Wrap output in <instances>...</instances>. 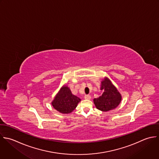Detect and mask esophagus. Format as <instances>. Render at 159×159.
I'll use <instances>...</instances> for the list:
<instances>
[{
  "label": "esophagus",
  "instance_id": "esophagus-1",
  "mask_svg": "<svg viewBox=\"0 0 159 159\" xmlns=\"http://www.w3.org/2000/svg\"><path fill=\"white\" fill-rule=\"evenodd\" d=\"M84 98L86 100H90L91 99V96L90 95H85Z\"/></svg>",
  "mask_w": 159,
  "mask_h": 159
}]
</instances>
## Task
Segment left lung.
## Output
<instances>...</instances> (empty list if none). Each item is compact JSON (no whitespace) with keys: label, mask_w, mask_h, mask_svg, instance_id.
<instances>
[{"label":"left lung","mask_w":159,"mask_h":159,"mask_svg":"<svg viewBox=\"0 0 159 159\" xmlns=\"http://www.w3.org/2000/svg\"><path fill=\"white\" fill-rule=\"evenodd\" d=\"M100 90L103 93L98 98H94L93 102L97 109L108 111L116 108L121 101V95L111 80L105 77L101 82Z\"/></svg>","instance_id":"left-lung-1"}]
</instances>
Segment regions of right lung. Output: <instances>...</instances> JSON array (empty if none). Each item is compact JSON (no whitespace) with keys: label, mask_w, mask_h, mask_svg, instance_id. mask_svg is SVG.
<instances>
[{"label":"right lung","mask_w":159,"mask_h":159,"mask_svg":"<svg viewBox=\"0 0 159 159\" xmlns=\"http://www.w3.org/2000/svg\"><path fill=\"white\" fill-rule=\"evenodd\" d=\"M80 102V99L73 95L70 89L64 85L54 97L51 104L54 109L63 114L70 113Z\"/></svg>","instance_id":"right-lung-1"}]
</instances>
